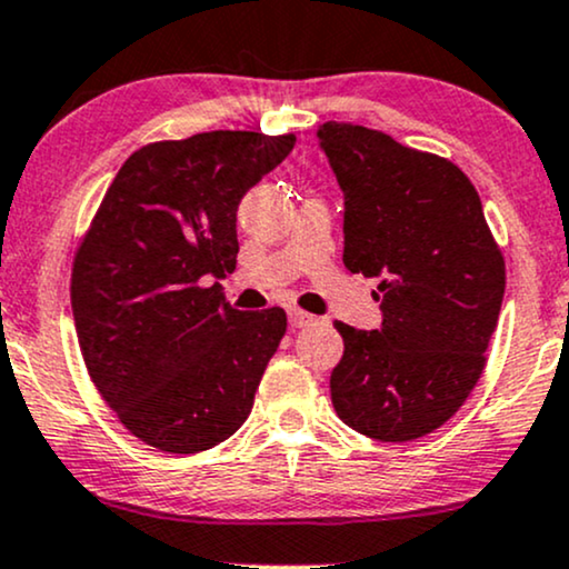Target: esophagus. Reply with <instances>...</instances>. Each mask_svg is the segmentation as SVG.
<instances>
[{
  "instance_id": "1",
  "label": "esophagus",
  "mask_w": 569,
  "mask_h": 569,
  "mask_svg": "<svg viewBox=\"0 0 569 569\" xmlns=\"http://www.w3.org/2000/svg\"><path fill=\"white\" fill-rule=\"evenodd\" d=\"M317 322V317L309 311H300V309H290V325L292 327H309Z\"/></svg>"
}]
</instances>
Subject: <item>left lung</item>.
Segmentation results:
<instances>
[{"instance_id": "1", "label": "left lung", "mask_w": 569, "mask_h": 569, "mask_svg": "<svg viewBox=\"0 0 569 569\" xmlns=\"http://www.w3.org/2000/svg\"><path fill=\"white\" fill-rule=\"evenodd\" d=\"M319 140L343 189V263L378 279L383 327L336 322L332 407L353 431L410 442L447 423L482 378L506 290L482 202L450 159L351 122Z\"/></svg>"}]
</instances>
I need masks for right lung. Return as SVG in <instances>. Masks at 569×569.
<instances>
[{
    "label": "right lung",
    "instance_id": "right-lung-1",
    "mask_svg": "<svg viewBox=\"0 0 569 569\" xmlns=\"http://www.w3.org/2000/svg\"><path fill=\"white\" fill-rule=\"evenodd\" d=\"M296 136L212 130L127 157L77 247L71 309L92 383L119 423L172 456L210 450L250 416L287 332L279 306L237 311V207Z\"/></svg>",
    "mask_w": 569,
    "mask_h": 569
}]
</instances>
